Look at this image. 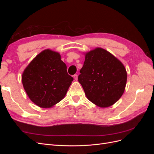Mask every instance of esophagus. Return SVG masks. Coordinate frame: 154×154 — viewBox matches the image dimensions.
Instances as JSON below:
<instances>
[{"label": "esophagus", "mask_w": 154, "mask_h": 154, "mask_svg": "<svg viewBox=\"0 0 154 154\" xmlns=\"http://www.w3.org/2000/svg\"><path fill=\"white\" fill-rule=\"evenodd\" d=\"M74 80H75L76 81L78 80V75H77V74H74Z\"/></svg>", "instance_id": "obj_1"}]
</instances>
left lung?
<instances>
[{
	"label": "left lung",
	"mask_w": 154,
	"mask_h": 154,
	"mask_svg": "<svg viewBox=\"0 0 154 154\" xmlns=\"http://www.w3.org/2000/svg\"><path fill=\"white\" fill-rule=\"evenodd\" d=\"M78 82L87 99L101 108L110 106L122 96L127 73L122 62L109 51L96 48L85 54Z\"/></svg>",
	"instance_id": "obj_1"
}]
</instances>
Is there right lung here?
Wrapping results in <instances>:
<instances>
[{"instance_id": "add662e5", "label": "right lung", "mask_w": 154, "mask_h": 154, "mask_svg": "<svg viewBox=\"0 0 154 154\" xmlns=\"http://www.w3.org/2000/svg\"><path fill=\"white\" fill-rule=\"evenodd\" d=\"M72 81L60 53L49 49L36 55L22 76L27 96L41 108H51L61 101Z\"/></svg>"}]
</instances>
